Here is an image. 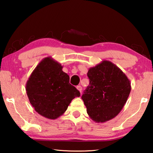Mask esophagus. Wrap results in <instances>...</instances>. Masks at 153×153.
Instances as JSON below:
<instances>
[{"mask_svg":"<svg viewBox=\"0 0 153 153\" xmlns=\"http://www.w3.org/2000/svg\"><path fill=\"white\" fill-rule=\"evenodd\" d=\"M77 90H79V91L80 92H82V86H77Z\"/></svg>","mask_w":153,"mask_h":153,"instance_id":"esophagus-1","label":"esophagus"}]
</instances>
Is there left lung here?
I'll list each match as a JSON object with an SVG mask.
<instances>
[{"instance_id": "1", "label": "left lung", "mask_w": 153, "mask_h": 153, "mask_svg": "<svg viewBox=\"0 0 153 153\" xmlns=\"http://www.w3.org/2000/svg\"><path fill=\"white\" fill-rule=\"evenodd\" d=\"M87 76L90 84L82 96L87 113L96 122L112 120L126 103L130 81L117 65L107 60L90 67Z\"/></svg>"}]
</instances>
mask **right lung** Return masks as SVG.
Instances as JSON below:
<instances>
[{
    "label": "right lung",
    "instance_id": "add662e5",
    "mask_svg": "<svg viewBox=\"0 0 153 153\" xmlns=\"http://www.w3.org/2000/svg\"><path fill=\"white\" fill-rule=\"evenodd\" d=\"M62 69L57 61L51 56L46 57L36 66L25 85L27 97L35 111L50 120L63 115L71 100L80 96Z\"/></svg>",
    "mask_w": 153,
    "mask_h": 153
}]
</instances>
